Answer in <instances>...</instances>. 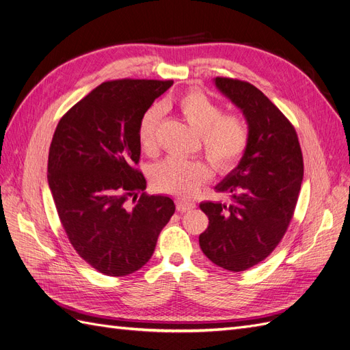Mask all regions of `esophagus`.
<instances>
[{
    "label": "esophagus",
    "mask_w": 350,
    "mask_h": 350,
    "mask_svg": "<svg viewBox=\"0 0 350 350\" xmlns=\"http://www.w3.org/2000/svg\"><path fill=\"white\" fill-rule=\"evenodd\" d=\"M196 207V203L191 200H176V210L178 211H188Z\"/></svg>",
    "instance_id": "1"
}]
</instances>
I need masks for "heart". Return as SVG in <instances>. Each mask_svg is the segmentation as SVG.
I'll list each match as a JSON object with an SVG mask.
<instances>
[{
	"mask_svg": "<svg viewBox=\"0 0 350 350\" xmlns=\"http://www.w3.org/2000/svg\"><path fill=\"white\" fill-rule=\"evenodd\" d=\"M176 111L198 131L201 146L217 169L235 166L245 153L250 130L245 120L237 113H221V107L198 90H189L175 100ZM161 111L147 109L139 122L137 137L143 152L154 153L156 133ZM210 176V167L200 159L167 157L153 167L152 179L157 189L175 196H189Z\"/></svg>",
	"mask_w": 350,
	"mask_h": 350,
	"instance_id": "obj_1",
	"label": "heart"
}]
</instances>
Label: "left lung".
Segmentation results:
<instances>
[{
	"instance_id": "left-lung-1",
	"label": "left lung",
	"mask_w": 350,
	"mask_h": 350,
	"mask_svg": "<svg viewBox=\"0 0 350 350\" xmlns=\"http://www.w3.org/2000/svg\"><path fill=\"white\" fill-rule=\"evenodd\" d=\"M216 88L245 116L250 140L241 162L216 189L230 203L206 201L200 248L216 266L243 271L267 258L293 217L304 178L298 135L291 121L251 83L216 77Z\"/></svg>"
}]
</instances>
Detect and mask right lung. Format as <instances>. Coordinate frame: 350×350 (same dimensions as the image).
<instances>
[{
	"label": "right lung",
	"mask_w": 350,
	"mask_h": 350,
	"mask_svg": "<svg viewBox=\"0 0 350 350\" xmlns=\"http://www.w3.org/2000/svg\"><path fill=\"white\" fill-rule=\"evenodd\" d=\"M172 84L105 81L62 116L52 137L48 184L61 225L79 256L107 276L142 269L175 211L166 196L137 198L146 179L135 167L140 118Z\"/></svg>",
	"instance_id": "right-lung-1"
}]
</instances>
